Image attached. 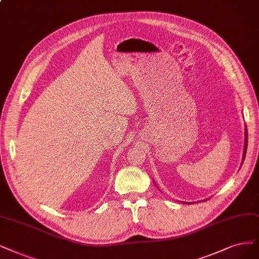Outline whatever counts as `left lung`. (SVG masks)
<instances>
[{"label": "left lung", "instance_id": "left-lung-1", "mask_svg": "<svg viewBox=\"0 0 259 259\" xmlns=\"http://www.w3.org/2000/svg\"><path fill=\"white\" fill-rule=\"evenodd\" d=\"M246 148H247V131H246V126H245V131H244V148H243V156H242V162H241V165L243 164V161H244V158H245ZM157 188H158V187H157ZM184 204H192V203H187V202H184Z\"/></svg>", "mask_w": 259, "mask_h": 259}]
</instances>
